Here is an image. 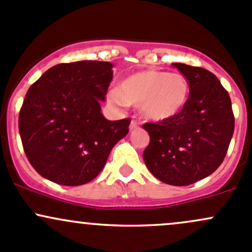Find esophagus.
I'll use <instances>...</instances> for the list:
<instances>
[{
  "label": "esophagus",
  "instance_id": "esophagus-1",
  "mask_svg": "<svg viewBox=\"0 0 252 252\" xmlns=\"http://www.w3.org/2000/svg\"><path fill=\"white\" fill-rule=\"evenodd\" d=\"M140 126V123L137 121H131V123H130V126H129V128H130V130H135V129H137Z\"/></svg>",
  "mask_w": 252,
  "mask_h": 252
}]
</instances>
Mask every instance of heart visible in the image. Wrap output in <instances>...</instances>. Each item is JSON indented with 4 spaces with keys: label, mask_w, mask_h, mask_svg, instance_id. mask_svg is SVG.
<instances>
[{
    "label": "heart",
    "mask_w": 252,
    "mask_h": 252,
    "mask_svg": "<svg viewBox=\"0 0 252 252\" xmlns=\"http://www.w3.org/2000/svg\"><path fill=\"white\" fill-rule=\"evenodd\" d=\"M189 82L184 75L150 68L122 78L110 96L118 105H140L145 117L160 122L181 113L189 102Z\"/></svg>",
    "instance_id": "b5f03b06"
}]
</instances>
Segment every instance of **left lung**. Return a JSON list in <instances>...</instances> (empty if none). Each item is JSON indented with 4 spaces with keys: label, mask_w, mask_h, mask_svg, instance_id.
<instances>
[{
    "label": "left lung",
    "mask_w": 252,
    "mask_h": 252,
    "mask_svg": "<svg viewBox=\"0 0 252 252\" xmlns=\"http://www.w3.org/2000/svg\"><path fill=\"white\" fill-rule=\"evenodd\" d=\"M173 66L189 79V102L176 117L142 126L150 134L144 160L159 181L189 186L221 165L234 131V115L228 92L214 73L186 63Z\"/></svg>",
    "instance_id": "obj_1"
}]
</instances>
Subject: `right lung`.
<instances>
[{
    "label": "right lung",
    "mask_w": 252,
    "mask_h": 252,
    "mask_svg": "<svg viewBox=\"0 0 252 252\" xmlns=\"http://www.w3.org/2000/svg\"><path fill=\"white\" fill-rule=\"evenodd\" d=\"M112 63H59L29 88L19 112V134L33 169L63 186H79L99 175L130 119L108 121L100 101L113 78Z\"/></svg>",
    "instance_id": "obj_1"
}]
</instances>
